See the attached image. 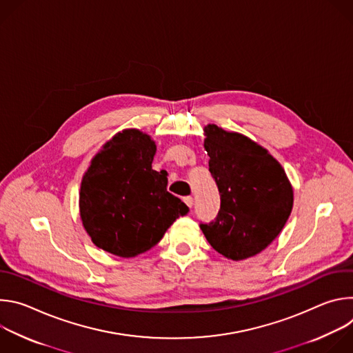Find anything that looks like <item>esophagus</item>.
<instances>
[{
  "label": "esophagus",
  "mask_w": 353,
  "mask_h": 353,
  "mask_svg": "<svg viewBox=\"0 0 353 353\" xmlns=\"http://www.w3.org/2000/svg\"><path fill=\"white\" fill-rule=\"evenodd\" d=\"M183 201H184V203L187 204V207L192 208V205H194V199H192V196H184V198H183Z\"/></svg>",
  "instance_id": "1"
}]
</instances>
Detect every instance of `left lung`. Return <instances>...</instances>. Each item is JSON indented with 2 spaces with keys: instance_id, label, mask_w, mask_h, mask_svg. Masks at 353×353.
Instances as JSON below:
<instances>
[{
  "instance_id": "obj_1",
  "label": "left lung",
  "mask_w": 353,
  "mask_h": 353,
  "mask_svg": "<svg viewBox=\"0 0 353 353\" xmlns=\"http://www.w3.org/2000/svg\"><path fill=\"white\" fill-rule=\"evenodd\" d=\"M204 134L221 210L199 228L223 257H254L283 229L293 208L292 184L281 163L253 139L215 124L205 125Z\"/></svg>"
}]
</instances>
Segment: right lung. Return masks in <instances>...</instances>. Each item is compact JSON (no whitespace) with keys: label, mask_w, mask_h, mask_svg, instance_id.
I'll return each mask as SVG.
<instances>
[{"label":"right lung","mask_w":353,"mask_h":353,"mask_svg":"<svg viewBox=\"0 0 353 353\" xmlns=\"http://www.w3.org/2000/svg\"><path fill=\"white\" fill-rule=\"evenodd\" d=\"M155 154L152 137L127 128L102 146L82 177V225L93 244L110 254L145 253L190 211L168 191V174L152 169Z\"/></svg>","instance_id":"add662e5"}]
</instances>
